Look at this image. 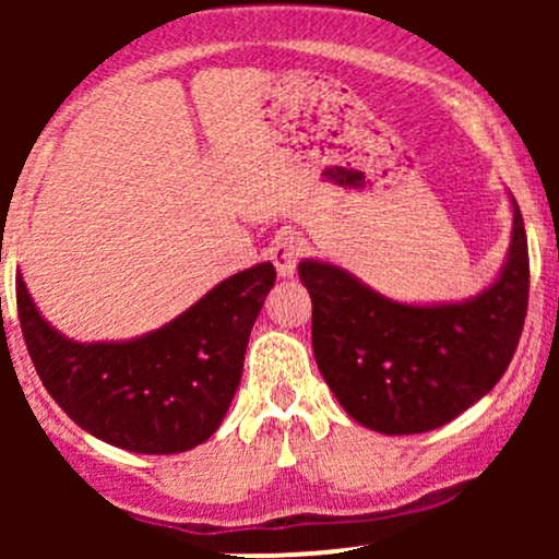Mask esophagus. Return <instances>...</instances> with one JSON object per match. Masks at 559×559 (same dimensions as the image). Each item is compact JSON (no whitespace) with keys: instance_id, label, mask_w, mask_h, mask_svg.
Instances as JSON below:
<instances>
[{"instance_id":"obj_1","label":"esophagus","mask_w":559,"mask_h":559,"mask_svg":"<svg viewBox=\"0 0 559 559\" xmlns=\"http://www.w3.org/2000/svg\"><path fill=\"white\" fill-rule=\"evenodd\" d=\"M305 252V241L294 234H284L273 241L271 247V260L278 271L281 278H292L294 271H297V262Z\"/></svg>"}]
</instances>
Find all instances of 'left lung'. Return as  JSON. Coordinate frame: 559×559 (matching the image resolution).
I'll return each instance as SVG.
<instances>
[{
  "mask_svg": "<svg viewBox=\"0 0 559 559\" xmlns=\"http://www.w3.org/2000/svg\"><path fill=\"white\" fill-rule=\"evenodd\" d=\"M312 297V352L338 404L370 431L402 436L444 426L504 376L528 310V241L512 199L507 262L463 301L404 305L344 267L301 260Z\"/></svg>",
  "mask_w": 559,
  "mask_h": 559,
  "instance_id": "1",
  "label": "left lung"
}]
</instances>
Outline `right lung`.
Returning <instances> with one entry per match:
<instances>
[{
    "instance_id": "add662e5",
    "label": "right lung",
    "mask_w": 559,
    "mask_h": 559,
    "mask_svg": "<svg viewBox=\"0 0 559 559\" xmlns=\"http://www.w3.org/2000/svg\"><path fill=\"white\" fill-rule=\"evenodd\" d=\"M273 284L275 267L260 262L221 281L163 329L81 344L41 318L17 275V318L44 389L70 420L128 452L176 454L207 441L226 418Z\"/></svg>"
}]
</instances>
